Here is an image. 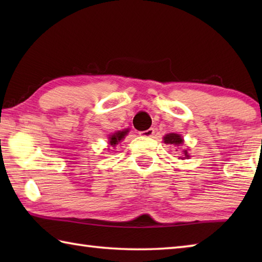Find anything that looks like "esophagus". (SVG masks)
<instances>
[{
	"mask_svg": "<svg viewBox=\"0 0 262 262\" xmlns=\"http://www.w3.org/2000/svg\"><path fill=\"white\" fill-rule=\"evenodd\" d=\"M154 134H155L154 128H149V129H147V130L140 132V135L141 136H144V137H152Z\"/></svg>",
	"mask_w": 262,
	"mask_h": 262,
	"instance_id": "obj_1",
	"label": "esophagus"
}]
</instances>
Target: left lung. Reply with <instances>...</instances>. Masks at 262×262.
Here are the masks:
<instances>
[{"label":"left lung","mask_w":262,"mask_h":262,"mask_svg":"<svg viewBox=\"0 0 262 262\" xmlns=\"http://www.w3.org/2000/svg\"><path fill=\"white\" fill-rule=\"evenodd\" d=\"M163 141H164V143L176 145V147H180L181 144H184V139L181 137V135L174 134V133H170V134H166L165 136L163 137ZM183 152H184V157H180L181 159H185V158L189 157L187 150L184 149Z\"/></svg>","instance_id":"left-lung-1"}]
</instances>
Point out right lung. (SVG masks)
Returning <instances> with one entry per match:
<instances>
[{
  "mask_svg": "<svg viewBox=\"0 0 262 262\" xmlns=\"http://www.w3.org/2000/svg\"><path fill=\"white\" fill-rule=\"evenodd\" d=\"M127 133H128L127 129H125V130H118V132L113 133L112 135L108 136V144H111L113 148H115L123 139H125V136L127 135Z\"/></svg>",
  "mask_w": 262,
  "mask_h": 262,
  "instance_id": "right-lung-1",
  "label": "right lung"
}]
</instances>
